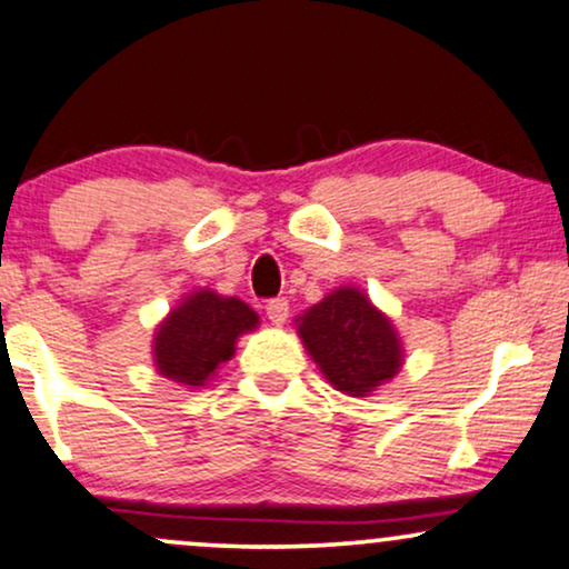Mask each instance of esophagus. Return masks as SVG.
<instances>
[{
    "label": "esophagus",
    "mask_w": 569,
    "mask_h": 569,
    "mask_svg": "<svg viewBox=\"0 0 569 569\" xmlns=\"http://www.w3.org/2000/svg\"><path fill=\"white\" fill-rule=\"evenodd\" d=\"M266 313H269L271 325L282 327L287 322V313H290V303L284 298H273L266 303Z\"/></svg>",
    "instance_id": "34e87169"
}]
</instances>
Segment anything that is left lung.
Here are the masks:
<instances>
[{
    "mask_svg": "<svg viewBox=\"0 0 569 569\" xmlns=\"http://www.w3.org/2000/svg\"><path fill=\"white\" fill-rule=\"evenodd\" d=\"M298 338L332 389L372 397L397 378L405 346L389 313L353 284H340L296 319Z\"/></svg>",
    "mask_w": 569,
    "mask_h": 569,
    "instance_id": "1",
    "label": "left lung"
}]
</instances>
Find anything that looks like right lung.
<instances>
[{
    "label": "right lung",
    "mask_w": 569,
    "mask_h": 569,
    "mask_svg": "<svg viewBox=\"0 0 569 569\" xmlns=\"http://www.w3.org/2000/svg\"><path fill=\"white\" fill-rule=\"evenodd\" d=\"M258 325L260 317L244 300L199 287L180 298L157 325L151 343L153 367L159 376L186 389H202L216 378L218 367L233 357L237 340L258 330Z\"/></svg>",
    "instance_id": "obj_1"
}]
</instances>
